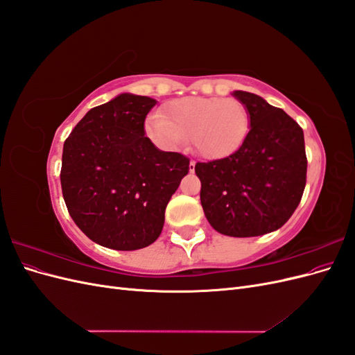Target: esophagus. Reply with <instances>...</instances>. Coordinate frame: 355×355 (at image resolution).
I'll use <instances>...</instances> for the list:
<instances>
[{
	"mask_svg": "<svg viewBox=\"0 0 355 355\" xmlns=\"http://www.w3.org/2000/svg\"><path fill=\"white\" fill-rule=\"evenodd\" d=\"M189 171H191V173H194V171H196V161L194 159L189 161Z\"/></svg>",
	"mask_w": 355,
	"mask_h": 355,
	"instance_id": "obj_1",
	"label": "esophagus"
}]
</instances>
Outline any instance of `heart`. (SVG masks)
<instances>
[{"mask_svg": "<svg viewBox=\"0 0 355 355\" xmlns=\"http://www.w3.org/2000/svg\"><path fill=\"white\" fill-rule=\"evenodd\" d=\"M250 128L245 106L225 98H185L173 101L164 115L148 116L149 139L164 149H178L192 137L198 154L219 159L237 153Z\"/></svg>", "mask_w": 355, "mask_h": 355, "instance_id": "1", "label": "heart"}]
</instances>
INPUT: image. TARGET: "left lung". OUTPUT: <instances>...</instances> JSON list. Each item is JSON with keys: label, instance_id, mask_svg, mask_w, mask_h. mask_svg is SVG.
Returning a JSON list of instances; mask_svg holds the SVG:
<instances>
[{"label": "left lung", "instance_id": "obj_1", "mask_svg": "<svg viewBox=\"0 0 355 355\" xmlns=\"http://www.w3.org/2000/svg\"><path fill=\"white\" fill-rule=\"evenodd\" d=\"M250 115V130L232 155L197 163L200 200L211 227L230 237L277 231L292 216L306 182L302 128L261 96L235 90Z\"/></svg>", "mask_w": 355, "mask_h": 355}]
</instances>
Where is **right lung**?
<instances>
[{"label": "right lung", "instance_id": "1", "mask_svg": "<svg viewBox=\"0 0 355 355\" xmlns=\"http://www.w3.org/2000/svg\"><path fill=\"white\" fill-rule=\"evenodd\" d=\"M157 101L121 93L83 116L63 145V200L87 237L114 250H137L163 231L167 204L189 159L145 135Z\"/></svg>", "mask_w": 355, "mask_h": 355}]
</instances>
